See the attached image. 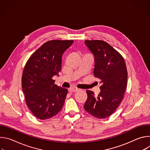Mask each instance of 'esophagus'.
Masks as SVG:
<instances>
[{"label":"esophagus","mask_w":150,"mask_h":150,"mask_svg":"<svg viewBox=\"0 0 150 150\" xmlns=\"http://www.w3.org/2000/svg\"><path fill=\"white\" fill-rule=\"evenodd\" d=\"M79 90L78 88H69V92H77Z\"/></svg>","instance_id":"esophagus-1"}]
</instances>
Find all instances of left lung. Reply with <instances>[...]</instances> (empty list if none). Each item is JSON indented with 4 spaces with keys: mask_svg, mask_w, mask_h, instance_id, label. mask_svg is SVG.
I'll return each instance as SVG.
<instances>
[{
    "mask_svg": "<svg viewBox=\"0 0 150 150\" xmlns=\"http://www.w3.org/2000/svg\"><path fill=\"white\" fill-rule=\"evenodd\" d=\"M95 58L94 75L101 85L97 96L87 90L84 109L93 116L104 119L112 115L123 99L127 82V72L122 56L103 40H85Z\"/></svg>",
    "mask_w": 150,
    "mask_h": 150,
    "instance_id": "8db88e82",
    "label": "left lung"
}]
</instances>
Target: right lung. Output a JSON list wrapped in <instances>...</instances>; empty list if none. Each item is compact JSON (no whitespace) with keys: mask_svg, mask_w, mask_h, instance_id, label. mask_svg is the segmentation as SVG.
I'll list each match as a JSON object with an SVG mask.
<instances>
[{"mask_svg":"<svg viewBox=\"0 0 150 150\" xmlns=\"http://www.w3.org/2000/svg\"><path fill=\"white\" fill-rule=\"evenodd\" d=\"M73 40H53L38 48L27 60L22 75L26 104L38 119L45 120L62 109L68 90L54 84L53 76L62 69L63 53Z\"/></svg>","mask_w":150,"mask_h":150,"instance_id":"right-lung-1","label":"right lung"}]
</instances>
